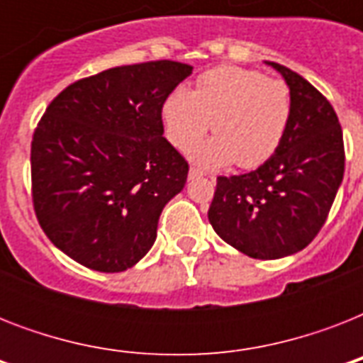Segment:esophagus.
Instances as JSON below:
<instances>
[{
	"mask_svg": "<svg viewBox=\"0 0 363 363\" xmlns=\"http://www.w3.org/2000/svg\"><path fill=\"white\" fill-rule=\"evenodd\" d=\"M201 175H205V173L201 169H198V167H190V171H188V177H190V179H198V177Z\"/></svg>",
	"mask_w": 363,
	"mask_h": 363,
	"instance_id": "34e87169",
	"label": "esophagus"
}]
</instances>
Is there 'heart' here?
Returning <instances> with one entry per match:
<instances>
[{"mask_svg":"<svg viewBox=\"0 0 363 363\" xmlns=\"http://www.w3.org/2000/svg\"><path fill=\"white\" fill-rule=\"evenodd\" d=\"M292 115L282 81L235 65L216 67L198 79L196 90L175 88L162 105L167 141L188 150L213 124L216 135L192 150L196 162L220 167L235 162L252 169L277 152Z\"/></svg>","mask_w":363,"mask_h":363,"instance_id":"heart-1","label":"heart"}]
</instances>
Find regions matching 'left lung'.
Segmentation results:
<instances>
[{
  "label": "left lung",
  "instance_id": "left-lung-1",
  "mask_svg": "<svg viewBox=\"0 0 363 363\" xmlns=\"http://www.w3.org/2000/svg\"><path fill=\"white\" fill-rule=\"evenodd\" d=\"M267 64L290 88L284 139L256 171L218 177L209 207L215 232L258 259L303 250L324 226L345 173L343 131L330 101L296 71Z\"/></svg>",
  "mask_w": 363,
  "mask_h": 363
}]
</instances>
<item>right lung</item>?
Returning <instances> with one entry per match:
<instances>
[{
  "instance_id": "add662e5",
  "label": "right lung",
  "mask_w": 363,
  "mask_h": 363,
  "mask_svg": "<svg viewBox=\"0 0 363 363\" xmlns=\"http://www.w3.org/2000/svg\"><path fill=\"white\" fill-rule=\"evenodd\" d=\"M192 65H121L62 90L31 141V198L43 232L94 271L135 265L156 241L188 162L164 137L162 105Z\"/></svg>"
}]
</instances>
